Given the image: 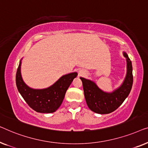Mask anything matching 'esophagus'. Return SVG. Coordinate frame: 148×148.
I'll use <instances>...</instances> for the list:
<instances>
[{"instance_id": "obj_1", "label": "esophagus", "mask_w": 148, "mask_h": 148, "mask_svg": "<svg viewBox=\"0 0 148 148\" xmlns=\"http://www.w3.org/2000/svg\"><path fill=\"white\" fill-rule=\"evenodd\" d=\"M83 74H84V72H79V74H80V75H82Z\"/></svg>"}]
</instances>
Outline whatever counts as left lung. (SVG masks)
<instances>
[{"mask_svg":"<svg viewBox=\"0 0 148 148\" xmlns=\"http://www.w3.org/2000/svg\"><path fill=\"white\" fill-rule=\"evenodd\" d=\"M127 60V75L117 89L112 92H105L88 79L80 77L87 105L91 111L99 114H108L117 109L128 97L133 85L132 64L127 54L123 52Z\"/></svg>","mask_w":148,"mask_h":148,"instance_id":"left-lung-1","label":"left lung"}]
</instances>
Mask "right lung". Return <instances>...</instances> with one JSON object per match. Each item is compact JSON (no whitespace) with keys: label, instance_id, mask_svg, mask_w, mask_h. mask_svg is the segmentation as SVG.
<instances>
[{"label":"right lung","instance_id":"obj_1","mask_svg":"<svg viewBox=\"0 0 148 148\" xmlns=\"http://www.w3.org/2000/svg\"><path fill=\"white\" fill-rule=\"evenodd\" d=\"M21 61L19 62L16 74V84L18 92L28 105L38 113H53L60 107L77 72H73L62 76L57 82L45 89L29 88L23 80L21 74Z\"/></svg>","mask_w":148,"mask_h":148}]
</instances>
